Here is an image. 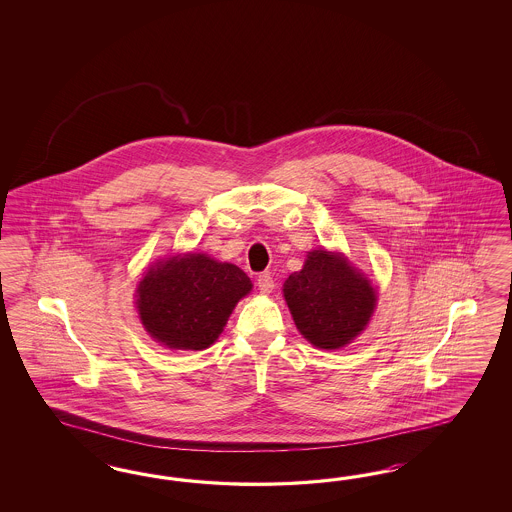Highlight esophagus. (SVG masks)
I'll use <instances>...</instances> for the list:
<instances>
[{
    "mask_svg": "<svg viewBox=\"0 0 512 512\" xmlns=\"http://www.w3.org/2000/svg\"><path fill=\"white\" fill-rule=\"evenodd\" d=\"M257 287H259V291H261L263 295H270L272 289H274V279H272V276H270L268 272H263V274H259V278H257Z\"/></svg>",
    "mask_w": 512,
    "mask_h": 512,
    "instance_id": "obj_1",
    "label": "esophagus"
}]
</instances>
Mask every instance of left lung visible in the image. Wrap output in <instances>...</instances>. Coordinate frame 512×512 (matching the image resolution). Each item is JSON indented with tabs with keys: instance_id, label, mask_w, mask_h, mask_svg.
Segmentation results:
<instances>
[{
	"instance_id": "left-lung-1",
	"label": "left lung",
	"mask_w": 512,
	"mask_h": 512,
	"mask_svg": "<svg viewBox=\"0 0 512 512\" xmlns=\"http://www.w3.org/2000/svg\"><path fill=\"white\" fill-rule=\"evenodd\" d=\"M298 332L317 349H341L370 323L377 291L343 253L313 249L283 283Z\"/></svg>"
}]
</instances>
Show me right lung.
Instances as JSON below:
<instances>
[{"label":"right lung","instance_id":"obj_1","mask_svg":"<svg viewBox=\"0 0 512 512\" xmlns=\"http://www.w3.org/2000/svg\"><path fill=\"white\" fill-rule=\"evenodd\" d=\"M251 281L236 264L204 253L174 255L152 264L137 287L146 332L169 349L202 351L223 332Z\"/></svg>","mask_w":512,"mask_h":512}]
</instances>
